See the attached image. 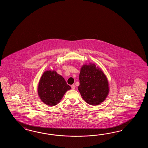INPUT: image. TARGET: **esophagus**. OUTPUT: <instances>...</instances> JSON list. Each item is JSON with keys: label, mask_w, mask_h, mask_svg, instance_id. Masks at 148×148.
<instances>
[{"label": "esophagus", "mask_w": 148, "mask_h": 148, "mask_svg": "<svg viewBox=\"0 0 148 148\" xmlns=\"http://www.w3.org/2000/svg\"><path fill=\"white\" fill-rule=\"evenodd\" d=\"M75 86L74 85H71V89H73V90H74V89H75Z\"/></svg>", "instance_id": "obj_1"}]
</instances>
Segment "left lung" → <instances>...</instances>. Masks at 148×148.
<instances>
[{
	"mask_svg": "<svg viewBox=\"0 0 148 148\" xmlns=\"http://www.w3.org/2000/svg\"><path fill=\"white\" fill-rule=\"evenodd\" d=\"M78 90L84 100L91 105L101 104L109 92L106 75L95 64L84 65L79 75Z\"/></svg>",
	"mask_w": 148,
	"mask_h": 148,
	"instance_id": "left-lung-1",
	"label": "left lung"
}]
</instances>
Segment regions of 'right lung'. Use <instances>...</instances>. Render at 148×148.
Here are the masks:
<instances>
[{"instance_id":"1","label":"right lung","mask_w":148,"mask_h":148,"mask_svg":"<svg viewBox=\"0 0 148 148\" xmlns=\"http://www.w3.org/2000/svg\"><path fill=\"white\" fill-rule=\"evenodd\" d=\"M71 87L56 71H47L41 77L38 86V93L42 101L49 106L59 103L63 95Z\"/></svg>"}]
</instances>
